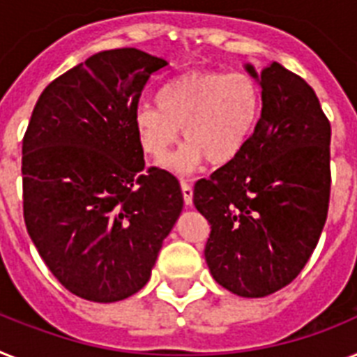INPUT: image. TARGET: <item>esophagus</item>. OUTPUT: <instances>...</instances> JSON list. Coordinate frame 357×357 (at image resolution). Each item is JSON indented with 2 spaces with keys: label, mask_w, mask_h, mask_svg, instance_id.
Masks as SVG:
<instances>
[{
  "label": "esophagus",
  "mask_w": 357,
  "mask_h": 357,
  "mask_svg": "<svg viewBox=\"0 0 357 357\" xmlns=\"http://www.w3.org/2000/svg\"><path fill=\"white\" fill-rule=\"evenodd\" d=\"M181 188H182V197H184V204L191 206L193 204V188L188 181H181Z\"/></svg>",
  "instance_id": "1"
}]
</instances>
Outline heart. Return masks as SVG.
<instances>
[{
	"label": "heart",
	"instance_id": "1",
	"mask_svg": "<svg viewBox=\"0 0 357 357\" xmlns=\"http://www.w3.org/2000/svg\"><path fill=\"white\" fill-rule=\"evenodd\" d=\"M263 107L261 85L246 73L195 69L167 82L158 105L135 109V131L142 151L164 158L181 137L188 140L167 167L190 173L202 164L226 166L243 153Z\"/></svg>",
	"mask_w": 357,
	"mask_h": 357
}]
</instances>
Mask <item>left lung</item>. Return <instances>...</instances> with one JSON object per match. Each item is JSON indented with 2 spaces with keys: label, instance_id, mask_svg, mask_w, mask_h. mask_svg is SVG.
Wrapping results in <instances>:
<instances>
[{
  "label": "left lung",
  "instance_id": "8db88e82",
  "mask_svg": "<svg viewBox=\"0 0 357 357\" xmlns=\"http://www.w3.org/2000/svg\"><path fill=\"white\" fill-rule=\"evenodd\" d=\"M263 93L243 153L200 178L193 204L211 226L204 257L220 287L264 297L308 263L331 200V122L301 76L273 61L255 73Z\"/></svg>",
  "mask_w": 357,
  "mask_h": 357
}]
</instances>
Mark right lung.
I'll list each match as a JSON object with an SVG mask.
<instances>
[{"mask_svg": "<svg viewBox=\"0 0 357 357\" xmlns=\"http://www.w3.org/2000/svg\"><path fill=\"white\" fill-rule=\"evenodd\" d=\"M166 60L113 49L47 85L23 137V219L40 257L75 296L114 303L144 288L182 211L181 184L144 172L135 109Z\"/></svg>", "mask_w": 357, "mask_h": 357, "instance_id": "obj_1", "label": "right lung"}]
</instances>
